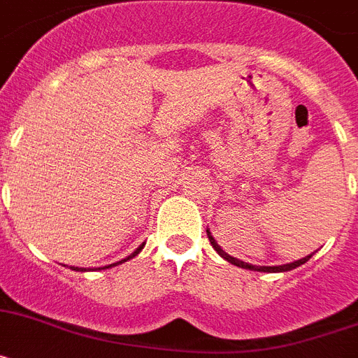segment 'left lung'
Listing matches in <instances>:
<instances>
[{"mask_svg":"<svg viewBox=\"0 0 358 358\" xmlns=\"http://www.w3.org/2000/svg\"><path fill=\"white\" fill-rule=\"evenodd\" d=\"M207 236H209V241H210V245H213L214 250H216V252L220 254V256H222L223 259H227V261H229V263H232V265L239 266V268L256 270V272H288V270H294V268H297V266L304 265V263H306V261H308L310 257H312V254H310V256L303 257V259L292 261V263H287V265H278V266H257V265H250V263H245V261L238 259V257H232L231 254H227L225 250H223V248L220 247V245H217L216 239L213 238V234H210L209 229H207Z\"/></svg>","mask_w":358,"mask_h":358,"instance_id":"obj_1","label":"left lung"}]
</instances>
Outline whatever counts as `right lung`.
I'll return each mask as SVG.
<instances>
[{
    "mask_svg": "<svg viewBox=\"0 0 358 358\" xmlns=\"http://www.w3.org/2000/svg\"><path fill=\"white\" fill-rule=\"evenodd\" d=\"M144 245H145V243H142V245H141V247L136 248V250H135V252H133V254H129V256H127V257H126V259H120V261H117V263H113V265L102 266V268H111V266H117V265H120V263H124V261H127V259H133V257H135V256H136V254L141 252L142 248H144ZM70 268H71V270H76V272H77V270H80V272H86V268H79V266H70Z\"/></svg>",
    "mask_w": 358,
    "mask_h": 358,
    "instance_id": "obj_1",
    "label": "right lung"
}]
</instances>
